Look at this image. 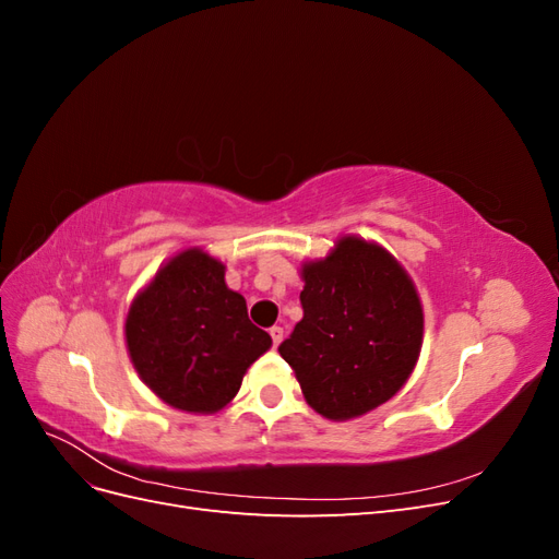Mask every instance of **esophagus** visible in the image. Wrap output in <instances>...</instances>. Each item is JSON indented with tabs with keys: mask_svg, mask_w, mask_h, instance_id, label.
<instances>
[{
	"mask_svg": "<svg viewBox=\"0 0 559 559\" xmlns=\"http://www.w3.org/2000/svg\"><path fill=\"white\" fill-rule=\"evenodd\" d=\"M270 337H273V345L277 347L282 343V337H284V329L282 326H273V329H270Z\"/></svg>",
	"mask_w": 559,
	"mask_h": 559,
	"instance_id": "obj_1",
	"label": "esophagus"
}]
</instances>
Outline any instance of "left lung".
Here are the masks:
<instances>
[{"instance_id": "8db88e82", "label": "left lung", "mask_w": 559, "mask_h": 559, "mask_svg": "<svg viewBox=\"0 0 559 559\" xmlns=\"http://www.w3.org/2000/svg\"><path fill=\"white\" fill-rule=\"evenodd\" d=\"M302 319L280 345L302 396L333 421L361 417L411 378L425 312L411 275L376 242L345 235L300 270Z\"/></svg>"}]
</instances>
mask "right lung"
<instances>
[{
	"instance_id": "right-lung-1",
	"label": "right lung",
	"mask_w": 559,
	"mask_h": 559,
	"mask_svg": "<svg viewBox=\"0 0 559 559\" xmlns=\"http://www.w3.org/2000/svg\"><path fill=\"white\" fill-rule=\"evenodd\" d=\"M226 265L193 247L167 261L134 296L126 343L134 370L177 411L212 415L240 392L270 335L247 317V300L226 286Z\"/></svg>"
}]
</instances>
